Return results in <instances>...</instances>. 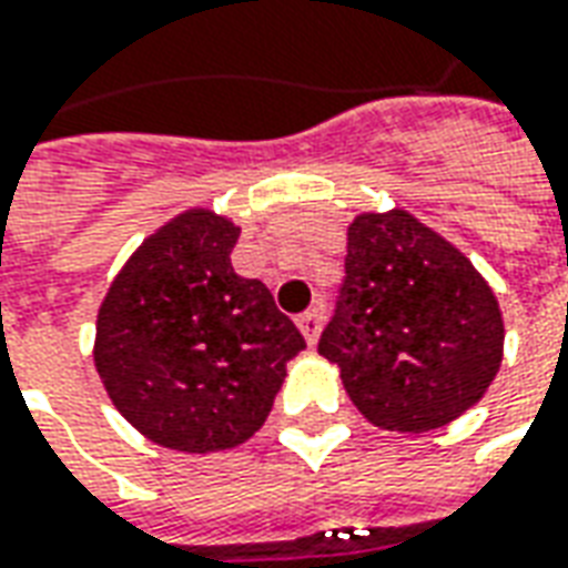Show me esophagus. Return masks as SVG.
Returning a JSON list of instances; mask_svg holds the SVG:
<instances>
[{"instance_id": "34e87169", "label": "esophagus", "mask_w": 568, "mask_h": 568, "mask_svg": "<svg viewBox=\"0 0 568 568\" xmlns=\"http://www.w3.org/2000/svg\"><path fill=\"white\" fill-rule=\"evenodd\" d=\"M323 323H325V313L320 311V307H313V311L301 313V316H297V328L304 332L307 344H316V341H320Z\"/></svg>"}]
</instances>
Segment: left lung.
I'll list each match as a JSON object with an SVG mask.
<instances>
[{
  "mask_svg": "<svg viewBox=\"0 0 568 568\" xmlns=\"http://www.w3.org/2000/svg\"><path fill=\"white\" fill-rule=\"evenodd\" d=\"M505 325L474 264L408 212L359 215L320 353L353 406L384 430L424 434L479 403Z\"/></svg>",
  "mask_w": 568,
  "mask_h": 568,
  "instance_id": "8db88e82",
  "label": "left lung"
}]
</instances>
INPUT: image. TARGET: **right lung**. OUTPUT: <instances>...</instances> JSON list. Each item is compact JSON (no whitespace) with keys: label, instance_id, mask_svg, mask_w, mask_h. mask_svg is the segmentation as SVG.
<instances>
[{"label":"right lung","instance_id":"right-lung-1","mask_svg":"<svg viewBox=\"0 0 568 568\" xmlns=\"http://www.w3.org/2000/svg\"><path fill=\"white\" fill-rule=\"evenodd\" d=\"M236 240L227 217H174L134 252L98 313L106 394L165 449L245 443L267 422L285 363L307 347L271 288L233 271Z\"/></svg>","mask_w":568,"mask_h":568}]
</instances>
